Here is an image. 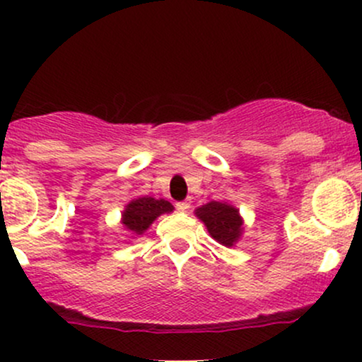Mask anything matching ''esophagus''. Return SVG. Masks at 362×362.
<instances>
[{"label": "esophagus", "instance_id": "34e87169", "mask_svg": "<svg viewBox=\"0 0 362 362\" xmlns=\"http://www.w3.org/2000/svg\"><path fill=\"white\" fill-rule=\"evenodd\" d=\"M175 207H177V209L178 211H182V213H184V211H187V209H189V207H190V204H189V202H177V204H175Z\"/></svg>", "mask_w": 362, "mask_h": 362}]
</instances>
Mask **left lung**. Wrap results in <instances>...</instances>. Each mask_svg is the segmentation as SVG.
Masks as SVG:
<instances>
[{
	"label": "left lung",
	"mask_w": 362,
	"mask_h": 362,
	"mask_svg": "<svg viewBox=\"0 0 362 362\" xmlns=\"http://www.w3.org/2000/svg\"><path fill=\"white\" fill-rule=\"evenodd\" d=\"M194 214L204 223L207 231L216 242L224 245V247H235L236 242L242 238L243 218L240 216V211L230 202L211 201L197 207Z\"/></svg>",
	"instance_id": "obj_1"
}]
</instances>
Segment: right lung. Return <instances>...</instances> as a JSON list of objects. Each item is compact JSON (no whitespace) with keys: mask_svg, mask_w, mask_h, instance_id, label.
<instances>
[{"mask_svg":"<svg viewBox=\"0 0 362 362\" xmlns=\"http://www.w3.org/2000/svg\"><path fill=\"white\" fill-rule=\"evenodd\" d=\"M172 211L173 206L168 201H165V199H155L149 197V195L132 199L124 207L120 224L131 236H141L151 226L156 218H160L161 214L172 213Z\"/></svg>","mask_w":362,"mask_h":362,"instance_id":"add662e5","label":"right lung"}]
</instances>
